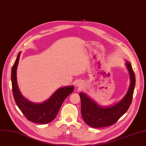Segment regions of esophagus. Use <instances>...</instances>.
I'll return each instance as SVG.
<instances>
[{
    "label": "esophagus",
    "instance_id": "1",
    "mask_svg": "<svg viewBox=\"0 0 146 146\" xmlns=\"http://www.w3.org/2000/svg\"><path fill=\"white\" fill-rule=\"evenodd\" d=\"M77 85L78 86H81L82 85V82H78V83L77 84Z\"/></svg>",
    "mask_w": 146,
    "mask_h": 146
}]
</instances>
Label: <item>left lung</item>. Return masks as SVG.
Returning a JSON list of instances; mask_svg holds the SVG:
<instances>
[{
  "instance_id": "obj_1",
  "label": "left lung",
  "mask_w": 146,
  "mask_h": 146,
  "mask_svg": "<svg viewBox=\"0 0 146 146\" xmlns=\"http://www.w3.org/2000/svg\"><path fill=\"white\" fill-rule=\"evenodd\" d=\"M125 66L129 73L131 84L126 94L117 103L108 107L98 105L85 93H79L81 102V115L89 126L93 128L104 127L115 124L128 110L132 100L135 76L129 62Z\"/></svg>"
}]
</instances>
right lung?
I'll return each instance as SVG.
<instances>
[{
	"label": "right lung",
	"mask_w": 146,
	"mask_h": 146,
	"mask_svg": "<svg viewBox=\"0 0 146 146\" xmlns=\"http://www.w3.org/2000/svg\"><path fill=\"white\" fill-rule=\"evenodd\" d=\"M21 53V52L18 53L11 70L12 90L15 102L29 121L43 124L50 123L56 118L64 101L73 92L74 87L68 86L60 88L49 99L41 103H34L29 101L21 94L17 84V69Z\"/></svg>",
	"instance_id": "1"
}]
</instances>
